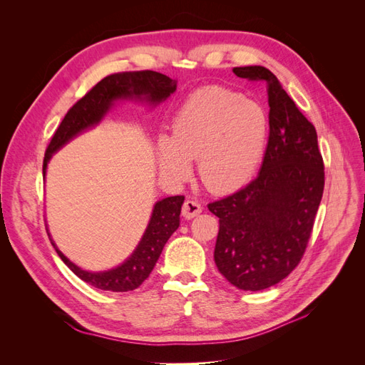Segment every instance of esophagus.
Returning a JSON list of instances; mask_svg holds the SVG:
<instances>
[{
  "label": "esophagus",
  "instance_id": "34e87169",
  "mask_svg": "<svg viewBox=\"0 0 365 365\" xmlns=\"http://www.w3.org/2000/svg\"><path fill=\"white\" fill-rule=\"evenodd\" d=\"M181 212H182V216H184L185 219H192V217L197 216V215H200V213L202 212V207H201V204L197 202V201L187 200V201L182 204Z\"/></svg>",
  "mask_w": 365,
  "mask_h": 365
}]
</instances>
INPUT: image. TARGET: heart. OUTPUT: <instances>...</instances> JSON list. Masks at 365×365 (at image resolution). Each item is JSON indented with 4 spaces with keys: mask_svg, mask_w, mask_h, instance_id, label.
Here are the masks:
<instances>
[{
    "mask_svg": "<svg viewBox=\"0 0 365 365\" xmlns=\"http://www.w3.org/2000/svg\"><path fill=\"white\" fill-rule=\"evenodd\" d=\"M268 120L263 109L217 86L195 91L172 120V137L158 140L161 172L181 181L197 158V172L208 190L239 189L257 169Z\"/></svg>",
    "mask_w": 365,
    "mask_h": 365,
    "instance_id": "heart-1",
    "label": "heart"
}]
</instances>
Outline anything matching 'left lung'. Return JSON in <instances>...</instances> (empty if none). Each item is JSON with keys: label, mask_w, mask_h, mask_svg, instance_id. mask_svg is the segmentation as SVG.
Instances as JSON below:
<instances>
[{"label": "left lung", "mask_w": 365, "mask_h": 365, "mask_svg": "<svg viewBox=\"0 0 365 365\" xmlns=\"http://www.w3.org/2000/svg\"><path fill=\"white\" fill-rule=\"evenodd\" d=\"M268 86L269 137L260 173L244 189L210 202L219 217L215 263L244 291H262L298 267L324 190V163L315 126L268 68H233Z\"/></svg>", "instance_id": "8db88e82"}]
</instances>
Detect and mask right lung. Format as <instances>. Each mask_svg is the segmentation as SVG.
<instances>
[{"label":"right lung","mask_w":365,"mask_h":365,"mask_svg":"<svg viewBox=\"0 0 365 365\" xmlns=\"http://www.w3.org/2000/svg\"><path fill=\"white\" fill-rule=\"evenodd\" d=\"M176 90V81L157 71H121L106 76L97 85H94L82 98H79L65 114L59 128L51 137L46 157H43L42 172L46 175L47 163L51 158V153L62 148L65 143L70 141L74 135L83 129L98 123L106 114L109 106L118 98L130 97H146L149 102L158 103L168 98ZM184 196H170L163 201H158L153 207L150 222L146 228L140 245L134 254L115 269L105 272H88L76 267L63 254L51 245L59 254L63 263L85 283L94 286L102 291L113 292H128L134 291L145 282L160 257L165 242L180 227V213ZM50 237V235H48Z\"/></svg>","instance_id":"obj_1"}]
</instances>
